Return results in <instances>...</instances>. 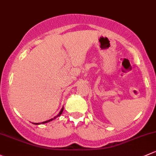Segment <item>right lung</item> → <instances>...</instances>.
Segmentation results:
<instances>
[{
  "label": "right lung",
  "instance_id": "right-lung-1",
  "mask_svg": "<svg viewBox=\"0 0 156 156\" xmlns=\"http://www.w3.org/2000/svg\"><path fill=\"white\" fill-rule=\"evenodd\" d=\"M63 109H64V108H63H63H61V110H60V112H59V114H57V115L56 116V117H55L54 118H52V119H48V120H47V121H44V122H32V123H33V124H34V125H40V124H45V123H47V122H51V121H52V120H53V119H56L57 117H60V116L61 115V114H62V113H63Z\"/></svg>",
  "mask_w": 156,
  "mask_h": 156
}]
</instances>
